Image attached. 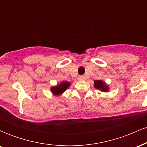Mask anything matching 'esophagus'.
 <instances>
[{
  "label": "esophagus",
  "mask_w": 147,
  "mask_h": 147,
  "mask_svg": "<svg viewBox=\"0 0 147 147\" xmlns=\"http://www.w3.org/2000/svg\"><path fill=\"white\" fill-rule=\"evenodd\" d=\"M85 77H84V76H82V75H81V76H79V77H78V79L79 80H85Z\"/></svg>",
  "instance_id": "obj_1"
}]
</instances>
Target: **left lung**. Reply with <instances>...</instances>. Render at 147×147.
I'll return each instance as SVG.
<instances>
[{
	"label": "left lung",
	"mask_w": 147,
	"mask_h": 147,
	"mask_svg": "<svg viewBox=\"0 0 147 147\" xmlns=\"http://www.w3.org/2000/svg\"><path fill=\"white\" fill-rule=\"evenodd\" d=\"M94 86L95 88L100 90L103 92H107L109 90V88L106 85L105 82H104L102 80H97L94 82Z\"/></svg>",
	"instance_id": "left-lung-1"
}]
</instances>
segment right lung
Returning <instances> with one entry per match:
<instances>
[{"label":"right lung","mask_w":147,"mask_h":147,"mask_svg":"<svg viewBox=\"0 0 147 147\" xmlns=\"http://www.w3.org/2000/svg\"><path fill=\"white\" fill-rule=\"evenodd\" d=\"M70 86V83L68 82H62L61 83L51 88V92L54 95H60L65 92Z\"/></svg>","instance_id":"1"}]
</instances>
